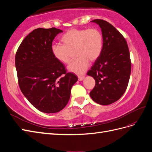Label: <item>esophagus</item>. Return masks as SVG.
<instances>
[{"label":"esophagus","mask_w":152,"mask_h":152,"mask_svg":"<svg viewBox=\"0 0 152 152\" xmlns=\"http://www.w3.org/2000/svg\"><path fill=\"white\" fill-rule=\"evenodd\" d=\"M84 76H79V81H82V80H84Z\"/></svg>","instance_id":"obj_1"}]
</instances>
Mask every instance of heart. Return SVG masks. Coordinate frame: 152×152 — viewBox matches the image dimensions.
<instances>
[{
    "label": "heart",
    "instance_id": "1",
    "mask_svg": "<svg viewBox=\"0 0 152 152\" xmlns=\"http://www.w3.org/2000/svg\"><path fill=\"white\" fill-rule=\"evenodd\" d=\"M62 45H51V53L54 58L62 63L70 62L71 52L75 50L77 56L68 66V70L76 74H82L89 65L100 56L103 47L101 32L94 28L89 29H71L61 38Z\"/></svg>",
    "mask_w": 152,
    "mask_h": 152
}]
</instances>
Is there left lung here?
<instances>
[{
	"label": "left lung",
	"mask_w": 152,
	"mask_h": 152,
	"mask_svg": "<svg viewBox=\"0 0 152 152\" xmlns=\"http://www.w3.org/2000/svg\"><path fill=\"white\" fill-rule=\"evenodd\" d=\"M103 36L102 50L87 75L96 82L90 96L94 102L108 105L117 102L125 93L131 69L130 54L125 38L115 27L103 20H94Z\"/></svg>",
	"instance_id": "1"
}]
</instances>
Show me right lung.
<instances>
[{"mask_svg":"<svg viewBox=\"0 0 152 152\" xmlns=\"http://www.w3.org/2000/svg\"><path fill=\"white\" fill-rule=\"evenodd\" d=\"M63 31L56 28L35 29L18 48L15 65L22 93L39 111L53 113L67 104L77 77L66 73L51 53L53 41Z\"/></svg>","mask_w":152,"mask_h":152,"instance_id":"obj_1","label":"right lung"}]
</instances>
